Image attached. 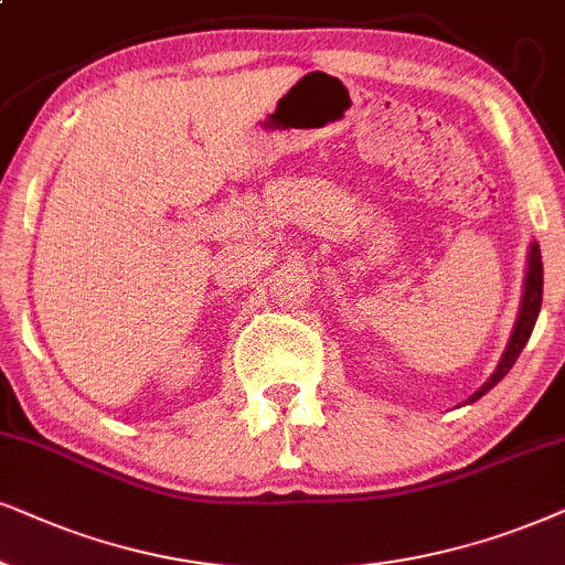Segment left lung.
Listing matches in <instances>:
<instances>
[{
  "instance_id": "8db88e82",
  "label": "left lung",
  "mask_w": 565,
  "mask_h": 565,
  "mask_svg": "<svg viewBox=\"0 0 565 565\" xmlns=\"http://www.w3.org/2000/svg\"><path fill=\"white\" fill-rule=\"evenodd\" d=\"M526 266H530V268H526V276H524V297H521L519 318H516V326H513L509 347H505V352L501 356V362H498L495 373H492L488 381L480 385V391H475V394L467 398V404L477 402V398L488 394L492 385H498L505 375H509V370L513 367V362L519 360L521 349H524L526 341H530L534 323H537L540 305H542V255H540L537 242H532L530 263H526Z\"/></svg>"
}]
</instances>
